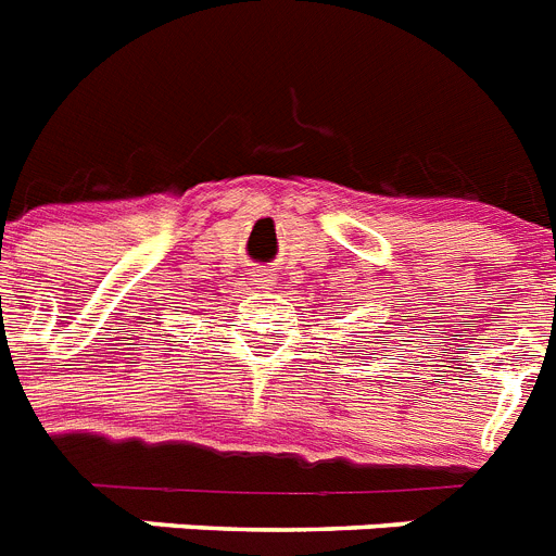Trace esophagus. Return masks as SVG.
<instances>
[{"label": "esophagus", "instance_id": "34e87169", "mask_svg": "<svg viewBox=\"0 0 556 556\" xmlns=\"http://www.w3.org/2000/svg\"><path fill=\"white\" fill-rule=\"evenodd\" d=\"M253 283H258V287H273V273L261 269V273L253 275Z\"/></svg>", "mask_w": 556, "mask_h": 556}]
</instances>
